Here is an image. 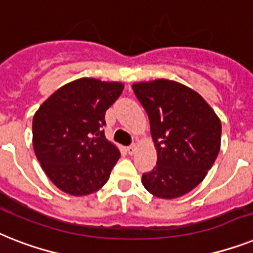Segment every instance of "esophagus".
<instances>
[{
    "label": "esophagus",
    "mask_w": 253,
    "mask_h": 253,
    "mask_svg": "<svg viewBox=\"0 0 253 253\" xmlns=\"http://www.w3.org/2000/svg\"><path fill=\"white\" fill-rule=\"evenodd\" d=\"M137 149H138V145H137V143H133V145H130L126 147V151H128L129 155H133V154L137 151Z\"/></svg>",
    "instance_id": "obj_1"
}]
</instances>
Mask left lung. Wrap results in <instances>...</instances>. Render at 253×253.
I'll return each instance as SVG.
<instances>
[{
	"mask_svg": "<svg viewBox=\"0 0 253 253\" xmlns=\"http://www.w3.org/2000/svg\"><path fill=\"white\" fill-rule=\"evenodd\" d=\"M150 120L158 162L142 176L145 189L162 199H176L199 185L221 147V120L191 87L156 79L131 85Z\"/></svg>",
	"mask_w": 253,
	"mask_h": 253,
	"instance_id": "1",
	"label": "left lung"
}]
</instances>
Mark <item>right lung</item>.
<instances>
[{
	"label": "right lung",
	"mask_w": 253,
	"mask_h": 253,
	"mask_svg": "<svg viewBox=\"0 0 253 253\" xmlns=\"http://www.w3.org/2000/svg\"><path fill=\"white\" fill-rule=\"evenodd\" d=\"M123 89L120 81L81 77L54 91L33 116L36 158L63 193L89 195L110 178L120 151L102 126L104 114Z\"/></svg>",
	"instance_id": "1"
}]
</instances>
